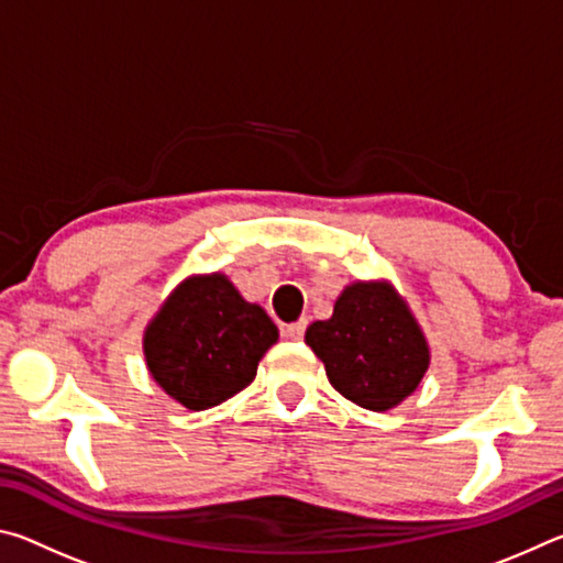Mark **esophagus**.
Masks as SVG:
<instances>
[{"instance_id":"esophagus-1","label":"esophagus","mask_w":563,"mask_h":563,"mask_svg":"<svg viewBox=\"0 0 563 563\" xmlns=\"http://www.w3.org/2000/svg\"><path fill=\"white\" fill-rule=\"evenodd\" d=\"M305 325H308V322H305V320L290 322V325H285V328H283V335H285V338H290V340H300V338L305 335Z\"/></svg>"}]
</instances>
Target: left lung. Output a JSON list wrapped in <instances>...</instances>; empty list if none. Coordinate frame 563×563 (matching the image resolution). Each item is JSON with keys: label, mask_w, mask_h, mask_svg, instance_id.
Instances as JSON below:
<instances>
[{"label": "left lung", "mask_w": 563, "mask_h": 563, "mask_svg": "<svg viewBox=\"0 0 563 563\" xmlns=\"http://www.w3.org/2000/svg\"><path fill=\"white\" fill-rule=\"evenodd\" d=\"M330 385L373 412H387L415 393L430 369V342L389 280H355L328 320L305 330Z\"/></svg>", "instance_id": "8db88e82"}]
</instances>
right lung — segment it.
<instances>
[{"label": "right lung", "mask_w": 563, "mask_h": 563, "mask_svg": "<svg viewBox=\"0 0 563 563\" xmlns=\"http://www.w3.org/2000/svg\"><path fill=\"white\" fill-rule=\"evenodd\" d=\"M278 328L223 273L180 280L144 330L148 375L194 412L216 407L255 379Z\"/></svg>", "instance_id": "obj_1"}]
</instances>
